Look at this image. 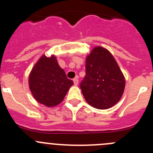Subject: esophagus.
<instances>
[{"instance_id":"obj_1","label":"esophagus","mask_w":153,"mask_h":153,"mask_svg":"<svg viewBox=\"0 0 153 153\" xmlns=\"http://www.w3.org/2000/svg\"><path fill=\"white\" fill-rule=\"evenodd\" d=\"M73 82H74V84H75V86L78 85V78H74Z\"/></svg>"}]
</instances>
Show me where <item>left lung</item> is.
Wrapping results in <instances>:
<instances>
[{
	"label": "left lung",
	"instance_id": "1",
	"mask_svg": "<svg viewBox=\"0 0 153 153\" xmlns=\"http://www.w3.org/2000/svg\"><path fill=\"white\" fill-rule=\"evenodd\" d=\"M124 75L106 48L94 47L86 58V76L81 89L86 101L98 109L115 106L124 93Z\"/></svg>",
	"mask_w": 153,
	"mask_h": 153
}]
</instances>
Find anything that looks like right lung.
Returning a JSON list of instances; mask_svg holds the SVG:
<instances>
[{
    "mask_svg": "<svg viewBox=\"0 0 153 153\" xmlns=\"http://www.w3.org/2000/svg\"><path fill=\"white\" fill-rule=\"evenodd\" d=\"M73 81L68 79L54 55L40 57L29 75V87L39 104L53 107L64 99Z\"/></svg>",
    "mask_w": 153,
    "mask_h": 153,
    "instance_id": "1",
    "label": "right lung"
}]
</instances>
